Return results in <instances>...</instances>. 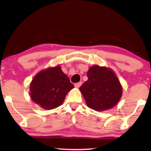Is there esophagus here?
Masks as SVG:
<instances>
[{"label":"esophagus","mask_w":151,"mask_h":151,"mask_svg":"<svg viewBox=\"0 0 151 151\" xmlns=\"http://www.w3.org/2000/svg\"><path fill=\"white\" fill-rule=\"evenodd\" d=\"M81 85H82V82L80 81V82H78V83H75V86L76 87V88H79Z\"/></svg>","instance_id":"34e87169"}]
</instances>
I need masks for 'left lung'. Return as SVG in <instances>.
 Segmentation results:
<instances>
[{"mask_svg":"<svg viewBox=\"0 0 151 151\" xmlns=\"http://www.w3.org/2000/svg\"><path fill=\"white\" fill-rule=\"evenodd\" d=\"M87 76L88 80L79 89L89 107L96 111H105L117 104L122 90L113 71L105 67L94 65Z\"/></svg>","mask_w":151,"mask_h":151,"instance_id":"1","label":"left lung"}]
</instances>
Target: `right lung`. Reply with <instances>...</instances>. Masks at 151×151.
I'll return each instance as SVG.
<instances>
[{
    "mask_svg": "<svg viewBox=\"0 0 151 151\" xmlns=\"http://www.w3.org/2000/svg\"><path fill=\"white\" fill-rule=\"evenodd\" d=\"M73 88L60 67L50 68L34 77L30 85L31 97L41 107L52 109L63 103L67 93Z\"/></svg>",
    "mask_w": 151,
    "mask_h": 151,
    "instance_id": "add662e5",
    "label": "right lung"
}]
</instances>
